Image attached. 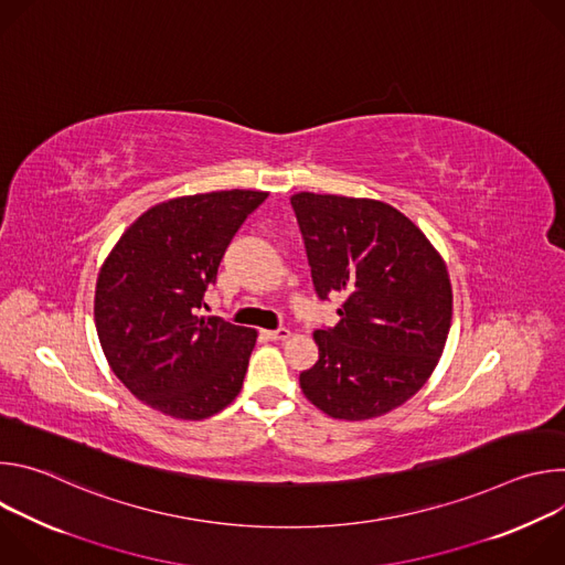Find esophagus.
<instances>
[{
  "instance_id": "1",
  "label": "esophagus",
  "mask_w": 565,
  "mask_h": 565,
  "mask_svg": "<svg viewBox=\"0 0 565 565\" xmlns=\"http://www.w3.org/2000/svg\"><path fill=\"white\" fill-rule=\"evenodd\" d=\"M264 335L270 342H286L290 338V331L288 329H277V331H264Z\"/></svg>"
}]
</instances>
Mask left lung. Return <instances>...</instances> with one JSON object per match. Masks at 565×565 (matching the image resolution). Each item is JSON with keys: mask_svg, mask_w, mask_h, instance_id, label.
<instances>
[{"mask_svg": "<svg viewBox=\"0 0 565 565\" xmlns=\"http://www.w3.org/2000/svg\"><path fill=\"white\" fill-rule=\"evenodd\" d=\"M292 210L321 299L344 297L338 327L315 331L303 395L338 420L380 418L431 377L451 327V281L425 232L375 199L297 192Z\"/></svg>", "mask_w": 565, "mask_h": 565, "instance_id": "obj_1", "label": "left lung"}]
</instances>
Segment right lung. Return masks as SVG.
Instances as JSON below:
<instances>
[{
	"instance_id": "add662e5",
	"label": "right lung",
	"mask_w": 565,
	"mask_h": 565,
	"mask_svg": "<svg viewBox=\"0 0 565 565\" xmlns=\"http://www.w3.org/2000/svg\"><path fill=\"white\" fill-rule=\"evenodd\" d=\"M268 192L177 196L142 212L100 266L94 317L116 377L147 407L203 420L238 395L257 331L199 315L234 232Z\"/></svg>"
}]
</instances>
